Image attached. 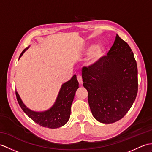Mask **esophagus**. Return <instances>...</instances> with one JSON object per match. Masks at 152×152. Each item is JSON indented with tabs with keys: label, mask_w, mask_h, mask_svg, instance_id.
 <instances>
[{
	"label": "esophagus",
	"mask_w": 152,
	"mask_h": 152,
	"mask_svg": "<svg viewBox=\"0 0 152 152\" xmlns=\"http://www.w3.org/2000/svg\"><path fill=\"white\" fill-rule=\"evenodd\" d=\"M77 80H78V81L79 82L80 84H82V76L81 75H78L77 76Z\"/></svg>",
	"instance_id": "obj_1"
}]
</instances>
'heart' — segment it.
<instances>
[{
	"instance_id": "obj_1",
	"label": "heart",
	"mask_w": 152,
	"mask_h": 152,
	"mask_svg": "<svg viewBox=\"0 0 152 152\" xmlns=\"http://www.w3.org/2000/svg\"><path fill=\"white\" fill-rule=\"evenodd\" d=\"M86 53H90L89 63H95L99 61L104 54V49L101 47L91 46L86 50Z\"/></svg>"
}]
</instances>
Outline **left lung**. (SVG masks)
<instances>
[{"label":"left lung","mask_w":152,"mask_h":152,"mask_svg":"<svg viewBox=\"0 0 152 152\" xmlns=\"http://www.w3.org/2000/svg\"><path fill=\"white\" fill-rule=\"evenodd\" d=\"M82 75L93 117L103 124L124 118L138 92L137 64L128 44L116 35L107 56L83 66Z\"/></svg>","instance_id":"left-lung-1"}]
</instances>
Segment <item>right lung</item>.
Segmentation results:
<instances>
[{
  "mask_svg": "<svg viewBox=\"0 0 152 152\" xmlns=\"http://www.w3.org/2000/svg\"><path fill=\"white\" fill-rule=\"evenodd\" d=\"M27 49L22 51L19 57ZM78 86L76 76L74 75L69 82L64 83L61 87L56 102L52 107L47 111L42 112L31 110L23 104L17 91H15V95L21 109L35 123L42 127L56 129L64 125L69 119L71 105L76 90L79 88Z\"/></svg>",
  "mask_w": 152,
  "mask_h": 152,
  "instance_id": "1",
  "label": "right lung"
}]
</instances>
